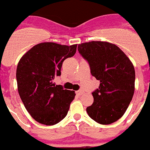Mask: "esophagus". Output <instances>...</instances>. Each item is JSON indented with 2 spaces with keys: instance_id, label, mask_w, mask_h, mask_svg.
Instances as JSON below:
<instances>
[{
  "instance_id": "obj_1",
  "label": "esophagus",
  "mask_w": 150,
  "mask_h": 150,
  "mask_svg": "<svg viewBox=\"0 0 150 150\" xmlns=\"http://www.w3.org/2000/svg\"><path fill=\"white\" fill-rule=\"evenodd\" d=\"M83 93H84V91H83L82 90H79V91H76V94L77 95H79V96H81V95H82Z\"/></svg>"
}]
</instances>
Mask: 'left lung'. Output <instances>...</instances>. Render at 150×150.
Returning <instances> with one entry per match:
<instances>
[{"label": "left lung", "mask_w": 150, "mask_h": 150, "mask_svg": "<svg viewBox=\"0 0 150 150\" xmlns=\"http://www.w3.org/2000/svg\"><path fill=\"white\" fill-rule=\"evenodd\" d=\"M78 50L89 63L91 75L100 81L92 93L88 115L101 125L118 121L125 114L134 93L135 71L129 58L115 44L91 41L79 44Z\"/></svg>", "instance_id": "obj_1"}]
</instances>
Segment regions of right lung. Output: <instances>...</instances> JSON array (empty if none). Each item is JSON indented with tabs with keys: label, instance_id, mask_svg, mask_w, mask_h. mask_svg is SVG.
<instances>
[{
	"label": "right lung",
	"instance_id": "1",
	"mask_svg": "<svg viewBox=\"0 0 150 150\" xmlns=\"http://www.w3.org/2000/svg\"><path fill=\"white\" fill-rule=\"evenodd\" d=\"M77 44L71 46L44 42L31 48L21 58L16 69L19 94L30 115L39 123L53 125L67 115L75 91L56 85L62 62L73 57Z\"/></svg>",
	"mask_w": 150,
	"mask_h": 150
}]
</instances>
